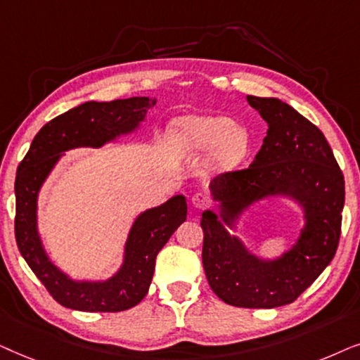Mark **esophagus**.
Returning <instances> with one entry per match:
<instances>
[{"instance_id": "obj_1", "label": "esophagus", "mask_w": 360, "mask_h": 360, "mask_svg": "<svg viewBox=\"0 0 360 360\" xmlns=\"http://www.w3.org/2000/svg\"><path fill=\"white\" fill-rule=\"evenodd\" d=\"M207 204H209V198L207 194L202 193V191H199V193H195L193 195V205L195 209H204Z\"/></svg>"}]
</instances>
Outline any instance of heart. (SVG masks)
<instances>
[{"mask_svg": "<svg viewBox=\"0 0 360 360\" xmlns=\"http://www.w3.org/2000/svg\"><path fill=\"white\" fill-rule=\"evenodd\" d=\"M172 145L183 156L212 153L219 167H233L243 161L250 148L245 128L225 117H189L172 124Z\"/></svg>", "mask_w": 360, "mask_h": 360, "instance_id": "heart-1", "label": "heart"}]
</instances>
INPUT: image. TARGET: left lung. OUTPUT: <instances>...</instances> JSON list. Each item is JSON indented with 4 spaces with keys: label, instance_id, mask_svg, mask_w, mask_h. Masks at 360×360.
Masks as SVG:
<instances>
[{
    "label": "left lung",
    "instance_id": "obj_1",
    "mask_svg": "<svg viewBox=\"0 0 360 360\" xmlns=\"http://www.w3.org/2000/svg\"><path fill=\"white\" fill-rule=\"evenodd\" d=\"M247 102L268 123L260 151L247 169L210 181L219 215L204 210L202 265L209 286L227 304L278 308L290 304L313 285L336 255L341 237L344 176L323 131L288 103L248 95ZM298 202L305 227L295 245L275 261H263L230 236L243 210L266 197Z\"/></svg>",
    "mask_w": 360,
    "mask_h": 360
}]
</instances>
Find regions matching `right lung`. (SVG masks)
<instances>
[{
	"label": "right lung",
	"mask_w": 360,
	"mask_h": 360,
	"mask_svg": "<svg viewBox=\"0 0 360 360\" xmlns=\"http://www.w3.org/2000/svg\"><path fill=\"white\" fill-rule=\"evenodd\" d=\"M156 98L131 97L113 102H85L41 128L19 162L14 183V236L19 252L52 298L65 308L89 313H117L145 298L155 273L156 255L188 217L184 195H174L138 215L124 243L120 270L105 281H75L49 260L37 232V195L62 153L100 148L135 131Z\"/></svg>",
	"instance_id": "right-lung-1"
}]
</instances>
